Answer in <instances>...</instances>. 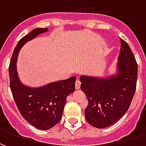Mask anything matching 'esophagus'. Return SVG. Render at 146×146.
<instances>
[{"instance_id":"obj_1","label":"esophagus","mask_w":146,"mask_h":146,"mask_svg":"<svg viewBox=\"0 0 146 146\" xmlns=\"http://www.w3.org/2000/svg\"><path fill=\"white\" fill-rule=\"evenodd\" d=\"M80 81L79 80H77L76 81V84H75V88H76V89H80Z\"/></svg>"}]
</instances>
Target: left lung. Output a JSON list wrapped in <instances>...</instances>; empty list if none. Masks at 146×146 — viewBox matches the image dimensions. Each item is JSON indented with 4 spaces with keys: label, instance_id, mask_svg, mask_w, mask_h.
I'll list each match as a JSON object with an SVG mask.
<instances>
[{
    "label": "left lung",
    "instance_id": "left-lung-1",
    "mask_svg": "<svg viewBox=\"0 0 146 146\" xmlns=\"http://www.w3.org/2000/svg\"><path fill=\"white\" fill-rule=\"evenodd\" d=\"M116 72L106 76L81 75L80 88L88 105L86 120L95 127L105 128L117 122L128 110L136 90L138 66L127 43L120 40Z\"/></svg>",
    "mask_w": 146,
    "mask_h": 146
}]
</instances>
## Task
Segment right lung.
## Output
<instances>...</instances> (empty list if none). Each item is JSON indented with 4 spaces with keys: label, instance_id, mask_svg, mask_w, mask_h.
<instances>
[{
    "label": "right lung",
    "instance_id": "1",
    "mask_svg": "<svg viewBox=\"0 0 146 146\" xmlns=\"http://www.w3.org/2000/svg\"><path fill=\"white\" fill-rule=\"evenodd\" d=\"M48 30L36 28L21 39L13 51L8 70L11 93L21 115L40 130H48L60 121L67 96L75 91L76 80V76H72L39 88L29 87L21 82L16 66L19 52L27 42Z\"/></svg>",
    "mask_w": 146,
    "mask_h": 146
}]
</instances>
